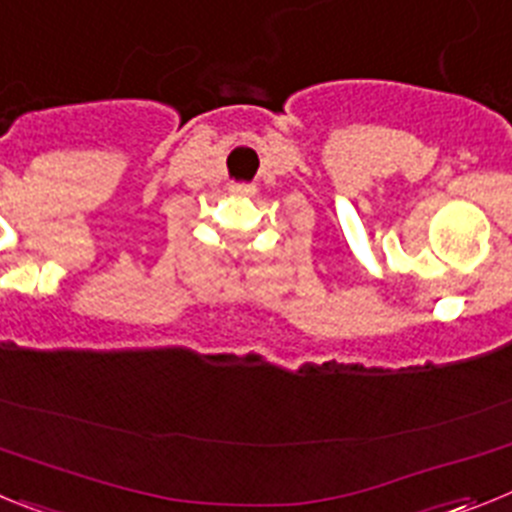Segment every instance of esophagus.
<instances>
[{"label":"esophagus","instance_id":"esophagus-1","mask_svg":"<svg viewBox=\"0 0 512 512\" xmlns=\"http://www.w3.org/2000/svg\"><path fill=\"white\" fill-rule=\"evenodd\" d=\"M253 192H256V187H251V184H230L233 197H253Z\"/></svg>","mask_w":512,"mask_h":512}]
</instances>
